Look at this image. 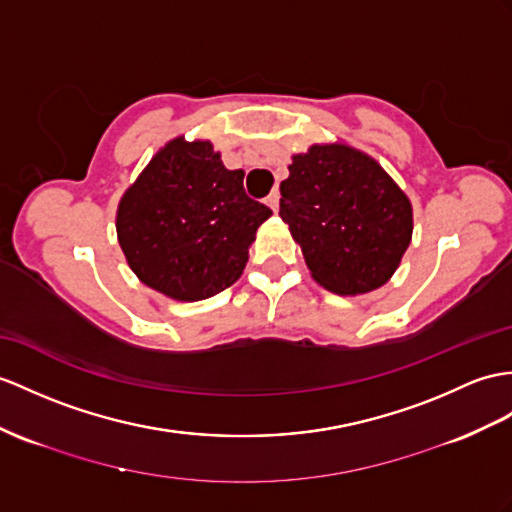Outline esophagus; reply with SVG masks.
<instances>
[{
    "label": "esophagus",
    "instance_id": "34e87169",
    "mask_svg": "<svg viewBox=\"0 0 512 512\" xmlns=\"http://www.w3.org/2000/svg\"><path fill=\"white\" fill-rule=\"evenodd\" d=\"M267 206L273 210V213H278V208H280V191H271V195L267 197Z\"/></svg>",
    "mask_w": 512,
    "mask_h": 512
}]
</instances>
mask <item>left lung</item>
I'll use <instances>...</instances> for the list:
<instances>
[{"mask_svg": "<svg viewBox=\"0 0 512 512\" xmlns=\"http://www.w3.org/2000/svg\"><path fill=\"white\" fill-rule=\"evenodd\" d=\"M280 217L310 276L336 295L380 289L413 239V204L378 160L347 143L293 154Z\"/></svg>", "mask_w": 512, "mask_h": 512, "instance_id": "1", "label": "left lung"}]
</instances>
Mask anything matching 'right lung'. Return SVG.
Returning <instances> with one entry per match:
<instances>
[{
    "instance_id": "right-lung-1",
    "label": "right lung",
    "mask_w": 512,
    "mask_h": 512,
    "mask_svg": "<svg viewBox=\"0 0 512 512\" xmlns=\"http://www.w3.org/2000/svg\"><path fill=\"white\" fill-rule=\"evenodd\" d=\"M245 173L223 167L210 141L160 147L117 206V239L143 284L199 302L241 278L271 210L247 197Z\"/></svg>"
}]
</instances>
